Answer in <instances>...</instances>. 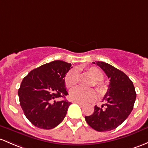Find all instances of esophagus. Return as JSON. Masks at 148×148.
Segmentation results:
<instances>
[{
  "label": "esophagus",
  "mask_w": 148,
  "mask_h": 148,
  "mask_svg": "<svg viewBox=\"0 0 148 148\" xmlns=\"http://www.w3.org/2000/svg\"><path fill=\"white\" fill-rule=\"evenodd\" d=\"M75 103L77 104H78V105L80 106H83L84 105V103H81V102H78V101H75Z\"/></svg>",
  "instance_id": "esophagus-1"
}]
</instances>
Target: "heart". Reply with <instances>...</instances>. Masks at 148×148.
<instances>
[{"label":"heart","mask_w":148,"mask_h":148,"mask_svg":"<svg viewBox=\"0 0 148 148\" xmlns=\"http://www.w3.org/2000/svg\"><path fill=\"white\" fill-rule=\"evenodd\" d=\"M88 74L94 78V84L96 89L99 94H103L106 91L107 87L101 81L103 79V74L97 67H90L87 69ZM65 85L67 88H73L78 84L79 74L77 69H72L66 74L65 77ZM70 99L74 101L81 103H87L94 101L96 99V93L93 89H85V88L77 87L71 90L70 93Z\"/></svg>","instance_id":"heart-1"}]
</instances>
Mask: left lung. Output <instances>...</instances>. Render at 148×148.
<instances>
[{
	"label": "left lung",
	"instance_id": "obj_1",
	"mask_svg": "<svg viewBox=\"0 0 148 148\" xmlns=\"http://www.w3.org/2000/svg\"><path fill=\"white\" fill-rule=\"evenodd\" d=\"M100 66L110 79L108 91L101 108L95 106L94 112L85 116L87 123L99 132L109 131L119 126L133 109L136 93L133 82L126 74L103 62H93Z\"/></svg>",
	"mask_w": 148,
	"mask_h": 148
}]
</instances>
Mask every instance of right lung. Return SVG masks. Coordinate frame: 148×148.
<instances>
[{"label":"right lung","mask_w":148,"mask_h":148,"mask_svg":"<svg viewBox=\"0 0 148 148\" xmlns=\"http://www.w3.org/2000/svg\"><path fill=\"white\" fill-rule=\"evenodd\" d=\"M71 63L55 60L32 70L18 90L20 104L29 122L39 128L52 129L66 116L71 102L60 101L68 94L64 77Z\"/></svg>","instance_id":"right-lung-1"}]
</instances>
